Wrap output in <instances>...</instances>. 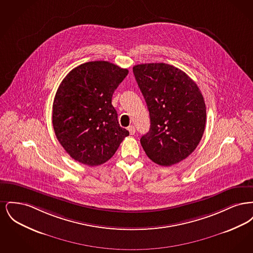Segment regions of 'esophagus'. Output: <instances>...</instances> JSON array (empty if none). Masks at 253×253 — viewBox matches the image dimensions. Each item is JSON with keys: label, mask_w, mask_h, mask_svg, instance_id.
<instances>
[{"label": "esophagus", "mask_w": 253, "mask_h": 253, "mask_svg": "<svg viewBox=\"0 0 253 253\" xmlns=\"http://www.w3.org/2000/svg\"><path fill=\"white\" fill-rule=\"evenodd\" d=\"M128 131L130 132V134H134V132H135V128L131 125V126H129V127H128Z\"/></svg>", "instance_id": "esophagus-1"}]
</instances>
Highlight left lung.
<instances>
[{"label": "left lung", "mask_w": 253, "mask_h": 253, "mask_svg": "<svg viewBox=\"0 0 253 253\" xmlns=\"http://www.w3.org/2000/svg\"><path fill=\"white\" fill-rule=\"evenodd\" d=\"M132 72L150 113V130L140 138L146 155L161 166L180 162L204 133L207 114L200 89L167 63L137 64Z\"/></svg>", "instance_id": "8db88e82"}]
</instances>
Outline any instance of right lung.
I'll use <instances>...</instances> for the list:
<instances>
[{"label": "right lung", "instance_id": "add662e5", "mask_svg": "<svg viewBox=\"0 0 253 253\" xmlns=\"http://www.w3.org/2000/svg\"><path fill=\"white\" fill-rule=\"evenodd\" d=\"M128 72L109 61H89L61 82L52 123L60 145L75 160L88 166L103 164L129 135L112 105L113 94Z\"/></svg>", "mask_w": 253, "mask_h": 253}]
</instances>
